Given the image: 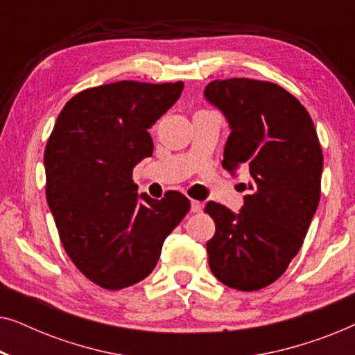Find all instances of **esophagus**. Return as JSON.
<instances>
[{
    "mask_svg": "<svg viewBox=\"0 0 355 355\" xmlns=\"http://www.w3.org/2000/svg\"><path fill=\"white\" fill-rule=\"evenodd\" d=\"M202 202H198V200H192V203H191V210L193 211V213H200L202 211Z\"/></svg>",
    "mask_w": 355,
    "mask_h": 355,
    "instance_id": "esophagus-1",
    "label": "esophagus"
}]
</instances>
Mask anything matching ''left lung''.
Masks as SVG:
<instances>
[{"mask_svg":"<svg viewBox=\"0 0 355 355\" xmlns=\"http://www.w3.org/2000/svg\"><path fill=\"white\" fill-rule=\"evenodd\" d=\"M203 94L230 123L223 168L250 173L239 213L207 203L216 226L208 263L223 284L259 291L284 273L304 244L320 202L323 152L309 111L283 87L234 77L210 82Z\"/></svg>","mask_w":355,"mask_h":355,"instance_id":"left-lung-1","label":"left lung"}]
</instances>
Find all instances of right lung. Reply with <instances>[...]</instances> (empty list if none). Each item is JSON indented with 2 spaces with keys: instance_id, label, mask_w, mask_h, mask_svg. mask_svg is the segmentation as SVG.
<instances>
[{
  "instance_id": "1",
  "label": "right lung",
  "mask_w": 355,
  "mask_h": 355,
  "mask_svg": "<svg viewBox=\"0 0 355 355\" xmlns=\"http://www.w3.org/2000/svg\"><path fill=\"white\" fill-rule=\"evenodd\" d=\"M182 82L121 80L67 101L45 148L46 202L58 232L82 275L118 291L152 273L163 242L191 202L137 193L132 169L152 157L148 129L176 103Z\"/></svg>"
}]
</instances>
